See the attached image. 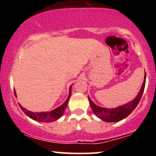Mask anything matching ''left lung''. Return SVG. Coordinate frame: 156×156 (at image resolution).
<instances>
[{"label":"left lung","mask_w":156,"mask_h":156,"mask_svg":"<svg viewBox=\"0 0 156 156\" xmlns=\"http://www.w3.org/2000/svg\"><path fill=\"white\" fill-rule=\"evenodd\" d=\"M145 81L146 73H144V82H143L142 86H141L140 91H139V94H137L136 98L132 101L129 102V103L121 105V106L117 107L115 108L109 109L98 106V105H95L93 103L90 98H88L93 112L96 114L97 117L98 118H100L102 120L107 122H118L125 119V118H126L129 115L130 113L133 112L134 109L136 108V107L137 106V105L139 104L141 96L143 94V92H144V87H145Z\"/></svg>","instance_id":"left-lung-1"}]
</instances>
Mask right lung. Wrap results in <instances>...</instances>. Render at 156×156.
Returning <instances> with one entry per match:
<instances>
[{
	"label": "right lung",
	"mask_w": 156,
	"mask_h": 156,
	"mask_svg": "<svg viewBox=\"0 0 156 156\" xmlns=\"http://www.w3.org/2000/svg\"><path fill=\"white\" fill-rule=\"evenodd\" d=\"M71 86L69 87V96H68L67 99L66 100V101L62 104V105H60L59 107L56 108L54 110L51 111V112H38V113H34L30 112V111L27 110L25 108L22 107V105H20L19 104L20 108L22 109V111L25 114L28 116V117L31 118L32 119L34 120H37L38 122H53L58 119L59 118L63 115L64 110H65L66 107H67L68 102H69V98L71 96ZM15 94L16 96V93L15 91Z\"/></svg>",
	"instance_id": "right-lung-1"
}]
</instances>
